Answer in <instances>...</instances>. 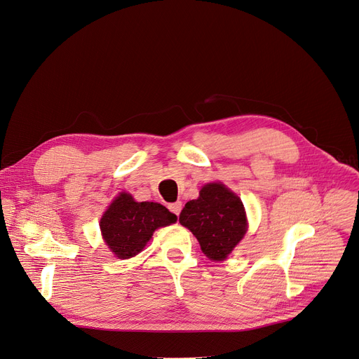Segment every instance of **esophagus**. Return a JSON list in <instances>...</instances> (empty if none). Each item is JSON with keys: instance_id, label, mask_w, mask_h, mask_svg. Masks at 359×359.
I'll return each mask as SVG.
<instances>
[{"instance_id": "obj_1", "label": "esophagus", "mask_w": 359, "mask_h": 359, "mask_svg": "<svg viewBox=\"0 0 359 359\" xmlns=\"http://www.w3.org/2000/svg\"><path fill=\"white\" fill-rule=\"evenodd\" d=\"M169 209H170V212H173L175 215H177V217H179V213H180V210H182V202L170 203V205H169Z\"/></svg>"}]
</instances>
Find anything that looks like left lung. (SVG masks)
<instances>
[{"instance_id":"left-lung-1","label":"left lung","mask_w":359,"mask_h":359,"mask_svg":"<svg viewBox=\"0 0 359 359\" xmlns=\"http://www.w3.org/2000/svg\"><path fill=\"white\" fill-rule=\"evenodd\" d=\"M179 222L196 236L203 254L213 261L228 258L248 228L241 199L222 183L205 184L199 198L184 205Z\"/></svg>"}]
</instances>
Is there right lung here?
I'll return each instance as SVG.
<instances>
[{"instance_id":"right-lung-1","label":"right lung","mask_w":359,"mask_h":359,"mask_svg":"<svg viewBox=\"0 0 359 359\" xmlns=\"http://www.w3.org/2000/svg\"><path fill=\"white\" fill-rule=\"evenodd\" d=\"M177 217L156 202H135L130 194H119L102 215V238L115 257L137 255L150 241L157 228L175 224Z\"/></svg>"}]
</instances>
